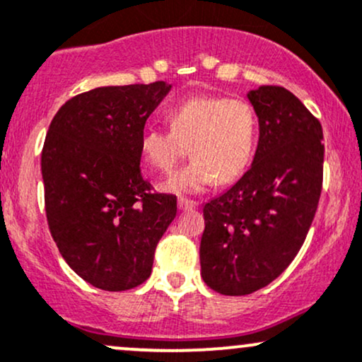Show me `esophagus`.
<instances>
[{"label": "esophagus", "mask_w": 362, "mask_h": 362, "mask_svg": "<svg viewBox=\"0 0 362 362\" xmlns=\"http://www.w3.org/2000/svg\"><path fill=\"white\" fill-rule=\"evenodd\" d=\"M197 207V202L195 201H190V199H178V209L180 211H190V209H195Z\"/></svg>", "instance_id": "obj_1"}]
</instances>
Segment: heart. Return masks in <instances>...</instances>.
Wrapping results in <instances>:
<instances>
[{
	"label": "heart",
	"mask_w": 362,
	"mask_h": 362,
	"mask_svg": "<svg viewBox=\"0 0 362 362\" xmlns=\"http://www.w3.org/2000/svg\"><path fill=\"white\" fill-rule=\"evenodd\" d=\"M170 131L148 129L141 155L149 168L168 173L187 156L192 161L173 173L161 189L170 194L202 192L216 180L228 184L250 165L257 143V115L240 98L192 97L170 112Z\"/></svg>",
	"instance_id": "1"
}]
</instances>
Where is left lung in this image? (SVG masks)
Segmentation results:
<instances>
[{
    "instance_id": "obj_1",
    "label": "left lung",
    "mask_w": 362,
    "mask_h": 362,
    "mask_svg": "<svg viewBox=\"0 0 362 362\" xmlns=\"http://www.w3.org/2000/svg\"><path fill=\"white\" fill-rule=\"evenodd\" d=\"M259 117L252 167L204 206L202 279L216 293L245 296L279 277L300 252L318 207L323 132L282 86L247 93Z\"/></svg>"
}]
</instances>
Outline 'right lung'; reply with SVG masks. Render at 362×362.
Masks as SVG:
<instances>
[{"label": "right lung", "instance_id": "add662e5", "mask_svg": "<svg viewBox=\"0 0 362 362\" xmlns=\"http://www.w3.org/2000/svg\"><path fill=\"white\" fill-rule=\"evenodd\" d=\"M172 85L100 86L57 110L42 149L45 214L62 259L103 291L143 284L177 197L141 177L144 124Z\"/></svg>", "mask_w": 362, "mask_h": 362}]
</instances>
